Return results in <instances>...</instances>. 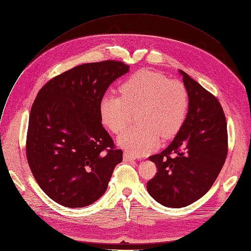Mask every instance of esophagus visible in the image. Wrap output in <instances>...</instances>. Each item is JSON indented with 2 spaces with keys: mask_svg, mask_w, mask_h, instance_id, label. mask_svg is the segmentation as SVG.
I'll return each mask as SVG.
<instances>
[{
  "mask_svg": "<svg viewBox=\"0 0 251 251\" xmlns=\"http://www.w3.org/2000/svg\"><path fill=\"white\" fill-rule=\"evenodd\" d=\"M124 161H126V162H134V161H135V157H134V155H132V154L125 152V153H124Z\"/></svg>",
  "mask_w": 251,
  "mask_h": 251,
  "instance_id": "obj_1",
  "label": "esophagus"
}]
</instances>
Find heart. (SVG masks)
<instances>
[{
	"label": "heart",
	"mask_w": 251,
	"mask_h": 251,
	"mask_svg": "<svg viewBox=\"0 0 251 251\" xmlns=\"http://www.w3.org/2000/svg\"><path fill=\"white\" fill-rule=\"evenodd\" d=\"M122 97L106 96L100 102L101 123L119 133L137 113L140 125L126 128L117 138L118 145L135 155L158 148L163 138L176 136L183 126L189 94L184 83L151 71L138 72L120 86Z\"/></svg>",
	"instance_id": "1"
}]
</instances>
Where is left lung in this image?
Here are the masks:
<instances>
[{
  "label": "left lung",
  "mask_w": 251,
  "mask_h": 251,
  "mask_svg": "<svg viewBox=\"0 0 251 251\" xmlns=\"http://www.w3.org/2000/svg\"><path fill=\"white\" fill-rule=\"evenodd\" d=\"M189 94L185 123L175 139L150 160L157 175L146 189L167 208H184L201 198L213 186L226 159V119L218 100L178 71Z\"/></svg>",
  "instance_id": "8db88e82"
}]
</instances>
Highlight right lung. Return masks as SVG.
<instances>
[{
	"instance_id": "right-lung-1",
	"label": "right lung",
	"mask_w": 251,
	"mask_h": 251,
	"mask_svg": "<svg viewBox=\"0 0 251 251\" xmlns=\"http://www.w3.org/2000/svg\"><path fill=\"white\" fill-rule=\"evenodd\" d=\"M129 66L119 61L86 63L49 81L29 118L27 159L50 200L66 208L87 206L103 195L123 151L101 125L103 94Z\"/></svg>"
}]
</instances>
